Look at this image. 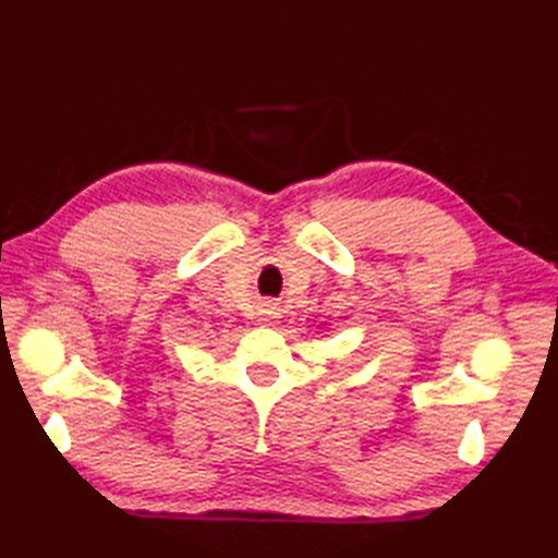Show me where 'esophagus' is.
I'll return each instance as SVG.
<instances>
[{
    "mask_svg": "<svg viewBox=\"0 0 558 558\" xmlns=\"http://www.w3.org/2000/svg\"><path fill=\"white\" fill-rule=\"evenodd\" d=\"M278 316H280L278 306H272V304H264V306H260V310H258V314H256L260 326H272V324H276Z\"/></svg>",
    "mask_w": 558,
    "mask_h": 558,
    "instance_id": "obj_1",
    "label": "esophagus"
}]
</instances>
